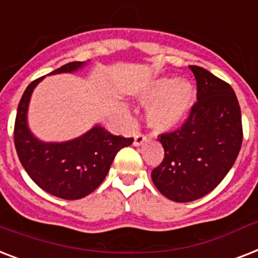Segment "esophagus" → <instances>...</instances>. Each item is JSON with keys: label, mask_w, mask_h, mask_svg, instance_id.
Listing matches in <instances>:
<instances>
[{"label": "esophagus", "mask_w": 258, "mask_h": 258, "mask_svg": "<svg viewBox=\"0 0 258 258\" xmlns=\"http://www.w3.org/2000/svg\"><path fill=\"white\" fill-rule=\"evenodd\" d=\"M146 142V137L143 134H137L134 137V146H142Z\"/></svg>", "instance_id": "34e87169"}]
</instances>
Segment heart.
Segmentation results:
<instances>
[{
	"mask_svg": "<svg viewBox=\"0 0 258 258\" xmlns=\"http://www.w3.org/2000/svg\"><path fill=\"white\" fill-rule=\"evenodd\" d=\"M196 99V88L187 79L162 78L142 91L138 100L151 105L147 112L149 124L157 131H166L183 120Z\"/></svg>",
	"mask_w": 258,
	"mask_h": 258,
	"instance_id": "b5f03b06",
	"label": "heart"
}]
</instances>
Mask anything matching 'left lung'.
Returning a JSON list of instances; mask_svg holds the SVG:
<instances>
[{"label": "left lung", "mask_w": 258, "mask_h": 258, "mask_svg": "<svg viewBox=\"0 0 258 258\" xmlns=\"http://www.w3.org/2000/svg\"><path fill=\"white\" fill-rule=\"evenodd\" d=\"M188 68L197 80V101L179 128L158 137L165 158L151 172L155 187L175 202L196 201L216 188L242 145L241 109L232 87L205 68Z\"/></svg>", "instance_id": "obj_1"}]
</instances>
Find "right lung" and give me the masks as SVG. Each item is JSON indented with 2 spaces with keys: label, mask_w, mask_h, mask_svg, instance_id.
<instances>
[{
  "label": "right lung",
  "mask_w": 258,
  "mask_h": 258,
  "mask_svg": "<svg viewBox=\"0 0 258 258\" xmlns=\"http://www.w3.org/2000/svg\"><path fill=\"white\" fill-rule=\"evenodd\" d=\"M86 62H68L50 75L75 72ZM26 87L14 123V146L22 167L38 187L62 200H80L100 186L119 150L133 145V138L112 135L95 125L82 137L61 143H45L30 133L26 112L34 87Z\"/></svg>",
  "instance_id": "obj_1"
}]
</instances>
